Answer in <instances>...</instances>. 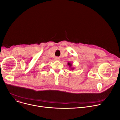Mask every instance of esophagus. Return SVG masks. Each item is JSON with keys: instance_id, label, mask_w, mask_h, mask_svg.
<instances>
[{"instance_id": "esophagus-1", "label": "esophagus", "mask_w": 120, "mask_h": 120, "mask_svg": "<svg viewBox=\"0 0 120 120\" xmlns=\"http://www.w3.org/2000/svg\"><path fill=\"white\" fill-rule=\"evenodd\" d=\"M60 58L58 57H56L55 58V61H59L60 60Z\"/></svg>"}]
</instances>
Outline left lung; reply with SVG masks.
<instances>
[{
	"label": "left lung",
	"mask_w": 120,
	"mask_h": 120,
	"mask_svg": "<svg viewBox=\"0 0 120 120\" xmlns=\"http://www.w3.org/2000/svg\"><path fill=\"white\" fill-rule=\"evenodd\" d=\"M68 65L69 66V68H70L71 71H72L73 70H74V68L72 67V64L71 63V62H68Z\"/></svg>",
	"instance_id": "1"
}]
</instances>
